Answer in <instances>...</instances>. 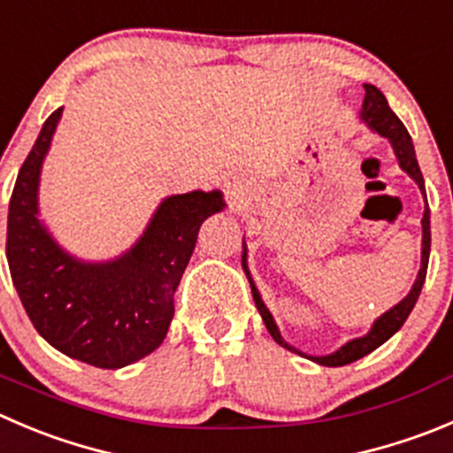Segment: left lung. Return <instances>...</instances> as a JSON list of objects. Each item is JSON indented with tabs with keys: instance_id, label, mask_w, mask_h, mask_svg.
<instances>
[{
	"instance_id": "1",
	"label": "left lung",
	"mask_w": 453,
	"mask_h": 453,
	"mask_svg": "<svg viewBox=\"0 0 453 453\" xmlns=\"http://www.w3.org/2000/svg\"><path fill=\"white\" fill-rule=\"evenodd\" d=\"M360 119H363V122L367 124L373 133H378V135H382L387 142H389L391 149H394V153H395V159H398L400 169H403L404 173H407L409 178L418 184L420 193L425 196V180H423V173H420V166H418L416 150H413L411 137H409L407 128H404V124L400 122L398 115L389 109V104H387V97L380 93V88H376L373 84H365V102H363V111H360ZM425 202H427V196H425ZM420 224H423V251H420V269H418L416 282L411 284L409 294L404 296L398 304H394L389 311H385L380 318H376L372 325V329H369L367 334L360 335V338L349 340V342H344L342 347L335 349L334 353H326V356H309V353L300 351V349H296L294 344H288L287 340L282 338V334H280L273 316H271V311L266 309L265 300H262L260 291H257L256 282H253L251 273H249L247 244L242 242L244 273H247L249 284H251L253 300H256V307H257V311H260L262 320H265L266 329H269L271 338H273L280 347L298 353V356H304V358L313 360V363L322 365V367H344V365L356 363V360L365 358L367 353H372L373 349H378L380 344H385L387 340H389L391 335H394L395 331L404 325V320L409 318L411 309L416 307L418 296H420V291H423L425 275H427V265H429V251H432L429 206H425V213H423V219H420Z\"/></svg>"
}]
</instances>
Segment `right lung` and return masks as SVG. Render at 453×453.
Returning <instances> with one entry per match:
<instances>
[{
    "label": "right lung",
    "instance_id": "add662e5",
    "mask_svg": "<svg viewBox=\"0 0 453 453\" xmlns=\"http://www.w3.org/2000/svg\"><path fill=\"white\" fill-rule=\"evenodd\" d=\"M62 111L49 115L17 175L8 204V269L30 322L50 347L93 367L122 369L165 342L197 231L226 202L218 188L169 196L122 256L75 257L40 218L42 166Z\"/></svg>",
    "mask_w": 453,
    "mask_h": 453
}]
</instances>
